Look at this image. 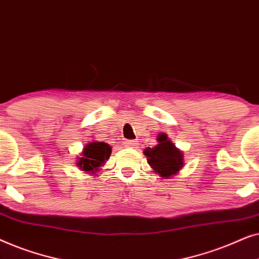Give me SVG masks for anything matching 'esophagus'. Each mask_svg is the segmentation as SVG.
Segmentation results:
<instances>
[{
    "instance_id": "esophagus-1",
    "label": "esophagus",
    "mask_w": 259,
    "mask_h": 259,
    "mask_svg": "<svg viewBox=\"0 0 259 259\" xmlns=\"http://www.w3.org/2000/svg\"><path fill=\"white\" fill-rule=\"evenodd\" d=\"M137 141L136 140H127L125 143V147H128V148H134L137 146Z\"/></svg>"
}]
</instances>
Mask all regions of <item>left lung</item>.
<instances>
[{"label":"left lung","instance_id":"8db88e82","mask_svg":"<svg viewBox=\"0 0 259 259\" xmlns=\"http://www.w3.org/2000/svg\"><path fill=\"white\" fill-rule=\"evenodd\" d=\"M157 141L158 144L154 147L145 148L144 154L152 169L161 178L168 179L178 175L184 167L183 151L176 147L166 133L159 134Z\"/></svg>","mask_w":259,"mask_h":259}]
</instances>
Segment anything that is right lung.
Here are the masks:
<instances>
[{"label":"right lung","mask_w":259,"mask_h":259,"mask_svg":"<svg viewBox=\"0 0 259 259\" xmlns=\"http://www.w3.org/2000/svg\"><path fill=\"white\" fill-rule=\"evenodd\" d=\"M112 153V147L102 141L93 140L84 145L81 157L76 158V166L81 171L97 175L106 164Z\"/></svg>","instance_id":"obj_1"}]
</instances>
